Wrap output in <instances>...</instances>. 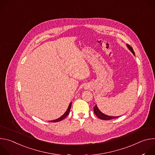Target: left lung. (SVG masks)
<instances>
[{
    "label": "left lung",
    "mask_w": 155,
    "mask_h": 155,
    "mask_svg": "<svg viewBox=\"0 0 155 155\" xmlns=\"http://www.w3.org/2000/svg\"><path fill=\"white\" fill-rule=\"evenodd\" d=\"M127 48L129 49V50L132 53V54H133L134 55H135V53L133 50V48H132L129 45H128V44H127ZM94 112L95 114V115L100 119L101 120H112V119H114V118H118V117H111V116H108V115H106L105 114H104L103 113H102L100 110H99L98 107H97V105H96L95 107H94Z\"/></svg>",
    "instance_id": "obj_1"
}]
</instances>
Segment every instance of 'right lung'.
<instances>
[{"label":"right lung","instance_id":"obj_1","mask_svg":"<svg viewBox=\"0 0 155 155\" xmlns=\"http://www.w3.org/2000/svg\"><path fill=\"white\" fill-rule=\"evenodd\" d=\"M71 105H72V103H71V104H69V107H68V110H67V111H66V112L64 113V114L62 116H61L60 118H58V119H56V120L51 121V122H53V123L58 122V121H60L64 120L66 117H67V116L69 115V114L70 113V110H71Z\"/></svg>","mask_w":155,"mask_h":155}]
</instances>
